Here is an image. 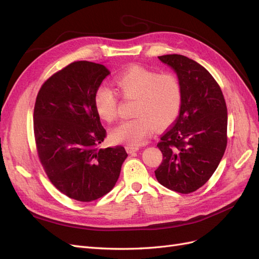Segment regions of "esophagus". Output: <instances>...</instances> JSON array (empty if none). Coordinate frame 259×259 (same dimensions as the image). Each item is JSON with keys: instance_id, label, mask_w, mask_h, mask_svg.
<instances>
[{"instance_id": "esophagus-1", "label": "esophagus", "mask_w": 259, "mask_h": 259, "mask_svg": "<svg viewBox=\"0 0 259 259\" xmlns=\"http://www.w3.org/2000/svg\"><path fill=\"white\" fill-rule=\"evenodd\" d=\"M139 150V147L137 146H126V151L128 153H134L137 152Z\"/></svg>"}]
</instances>
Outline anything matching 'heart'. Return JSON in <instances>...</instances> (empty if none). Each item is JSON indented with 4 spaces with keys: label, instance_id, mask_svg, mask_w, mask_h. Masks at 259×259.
<instances>
[{
    "label": "heart",
    "instance_id": "heart-1",
    "mask_svg": "<svg viewBox=\"0 0 259 259\" xmlns=\"http://www.w3.org/2000/svg\"><path fill=\"white\" fill-rule=\"evenodd\" d=\"M114 83L125 99L136 100L133 108L136 117L111 130L113 143L140 146L154 126L165 128L176 121L183 105V88L176 74L133 66L117 75ZM94 106L101 120L112 122L116 117V94L107 86H100L94 96Z\"/></svg>",
    "mask_w": 259,
    "mask_h": 259
}]
</instances>
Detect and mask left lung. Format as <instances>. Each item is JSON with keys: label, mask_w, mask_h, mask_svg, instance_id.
<instances>
[{"label": "left lung", "mask_w": 259, "mask_h": 259, "mask_svg": "<svg viewBox=\"0 0 259 259\" xmlns=\"http://www.w3.org/2000/svg\"><path fill=\"white\" fill-rule=\"evenodd\" d=\"M159 59L174 70L183 88L177 120L161 136L163 154L154 170L158 182L179 193L198 190L214 174L227 147V106L223 92L207 70L183 55Z\"/></svg>", "instance_id": "obj_1"}]
</instances>
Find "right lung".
<instances>
[{"label": "right lung", "instance_id": "1", "mask_svg": "<svg viewBox=\"0 0 259 259\" xmlns=\"http://www.w3.org/2000/svg\"><path fill=\"white\" fill-rule=\"evenodd\" d=\"M109 74L104 65L75 61L45 81L36 96L38 159L52 184L76 201L91 202L112 190L127 158L124 147L97 148L106 130L94 96Z\"/></svg>", "mask_w": 259, "mask_h": 259}]
</instances>
